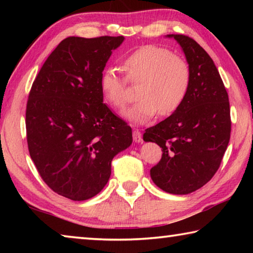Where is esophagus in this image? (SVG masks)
I'll use <instances>...</instances> for the list:
<instances>
[{"label":"esophagus","instance_id":"34e87169","mask_svg":"<svg viewBox=\"0 0 253 253\" xmlns=\"http://www.w3.org/2000/svg\"><path fill=\"white\" fill-rule=\"evenodd\" d=\"M132 138H134L136 143H142L143 142L142 132L138 131V130H134V131H132Z\"/></svg>","mask_w":253,"mask_h":253}]
</instances>
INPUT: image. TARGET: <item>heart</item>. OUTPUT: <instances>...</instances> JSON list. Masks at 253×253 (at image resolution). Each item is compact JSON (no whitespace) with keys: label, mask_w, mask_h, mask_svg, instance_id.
Returning a JSON list of instances; mask_svg holds the SVG:
<instances>
[{"label":"heart","mask_w":253,"mask_h":253,"mask_svg":"<svg viewBox=\"0 0 253 253\" xmlns=\"http://www.w3.org/2000/svg\"><path fill=\"white\" fill-rule=\"evenodd\" d=\"M130 83L138 84V101L123 114L132 124H146L158 113L168 117L185 101L191 84V68L185 60L158 45H145L124 61ZM105 100L116 109L125 108L128 97L126 79L114 68H106L100 76Z\"/></svg>","instance_id":"b5f03b06"}]
</instances>
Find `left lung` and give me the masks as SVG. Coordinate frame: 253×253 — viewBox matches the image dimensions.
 Masks as SVG:
<instances>
[{
  "mask_svg": "<svg viewBox=\"0 0 253 253\" xmlns=\"http://www.w3.org/2000/svg\"><path fill=\"white\" fill-rule=\"evenodd\" d=\"M166 37L174 38L185 54L190 89L179 109L147 128L143 138L162 147L161 161L151 169L153 182L168 193L183 195L205 185L219 169L230 140V104L207 51L183 34Z\"/></svg>",
  "mask_w": 253,
  "mask_h": 253,
  "instance_id": "left-lung-1",
  "label": "left lung"
}]
</instances>
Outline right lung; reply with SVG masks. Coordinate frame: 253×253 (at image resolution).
<instances>
[{
    "label": "right lung",
    "mask_w": 253,
    "mask_h": 253,
    "mask_svg": "<svg viewBox=\"0 0 253 253\" xmlns=\"http://www.w3.org/2000/svg\"><path fill=\"white\" fill-rule=\"evenodd\" d=\"M124 37L62 40L33 81L25 113L28 147L51 190L84 201L105 187L131 128L104 104L100 76Z\"/></svg>",
    "instance_id": "right-lung-1"
}]
</instances>
